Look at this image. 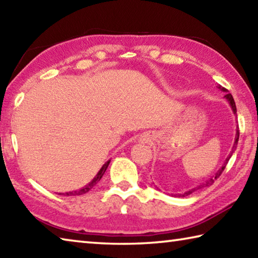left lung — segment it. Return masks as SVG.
I'll return each mask as SVG.
<instances>
[{
    "mask_svg": "<svg viewBox=\"0 0 258 258\" xmlns=\"http://www.w3.org/2000/svg\"><path fill=\"white\" fill-rule=\"evenodd\" d=\"M219 89H221L222 91H227V89H224L223 87H221V86H219ZM226 99L229 101V104H230V106H231V108H232V111H233V114H237V108H236V104H235V100H233V98H232V96H231V93H227L226 96ZM237 132H236V138H235V143H233V147H232V149H231V152H230V154H229V157L226 159V161H224V163H223V166L221 167V169H219V171L217 172V174H215V176L213 177V178H211L210 180H208V181H205L204 184H202V185H199L198 187H195V188H193V189H190V190H188V191H186V193H184V194H176V196H179V198H185V196H187V195H189V194H191L193 193V191H195V190H198V189H200V188H202V187H205V186H210V185H212L213 182H214V179H217V178H219L220 177V175L222 174V171L224 170V168H226V166H227V163H228V161H229V159L231 158V156H232V153L235 152V150H236V148H237V144H238V140H239V128H237L236 130Z\"/></svg>",
    "mask_w": 258,
    "mask_h": 258,
    "instance_id": "1",
    "label": "left lung"
}]
</instances>
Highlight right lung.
<instances>
[{
	"instance_id": "right-lung-1",
	"label": "right lung",
	"mask_w": 258,
	"mask_h": 258,
	"mask_svg": "<svg viewBox=\"0 0 258 258\" xmlns=\"http://www.w3.org/2000/svg\"><path fill=\"white\" fill-rule=\"evenodd\" d=\"M109 162H110V160L107 161L105 165L101 167V169L98 171V174L96 175V177L93 178V179L90 182H89L87 186H84L83 188L79 189V190H74V191H68V193H58V195H65V196H72L73 195L74 196V195H82V194L88 193L89 190H90L91 188H93V187H95L98 184V182H99V180L101 179V177L104 176L105 171L107 169V167H108V165H109Z\"/></svg>"
}]
</instances>
